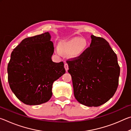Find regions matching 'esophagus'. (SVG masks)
I'll return each instance as SVG.
<instances>
[{
    "instance_id": "34e87169",
    "label": "esophagus",
    "mask_w": 131,
    "mask_h": 131,
    "mask_svg": "<svg viewBox=\"0 0 131 131\" xmlns=\"http://www.w3.org/2000/svg\"><path fill=\"white\" fill-rule=\"evenodd\" d=\"M64 67H65V70H66V72H68V70L69 69V67H68V63H66V62L65 63V65H64Z\"/></svg>"
}]
</instances>
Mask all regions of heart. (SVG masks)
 Instances as JSON below:
<instances>
[{"label":"heart","mask_w":131,"mask_h":131,"mask_svg":"<svg viewBox=\"0 0 131 131\" xmlns=\"http://www.w3.org/2000/svg\"><path fill=\"white\" fill-rule=\"evenodd\" d=\"M87 46L88 44L85 40L80 37H73L59 43L58 48H56L55 51L59 55H62V53L69 54L71 52L73 57H79L85 52Z\"/></svg>","instance_id":"1"}]
</instances>
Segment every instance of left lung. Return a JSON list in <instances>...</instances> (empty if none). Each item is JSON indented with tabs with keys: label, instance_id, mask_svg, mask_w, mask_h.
<instances>
[{
	"label": "left lung",
	"instance_id": "1",
	"mask_svg": "<svg viewBox=\"0 0 131 131\" xmlns=\"http://www.w3.org/2000/svg\"><path fill=\"white\" fill-rule=\"evenodd\" d=\"M91 37L90 47L66 62L75 98L82 105L97 107L113 96L118 87L120 68L108 42L94 35Z\"/></svg>",
	"mask_w": 131,
	"mask_h": 131
}]
</instances>
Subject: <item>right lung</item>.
I'll list each match as a JSON object with an SVG mask.
<instances>
[{
    "mask_svg": "<svg viewBox=\"0 0 131 131\" xmlns=\"http://www.w3.org/2000/svg\"><path fill=\"white\" fill-rule=\"evenodd\" d=\"M49 32L24 39L13 51L7 66L8 81L15 96L28 105L46 103L53 83L65 73L63 62H54Z\"/></svg>",
    "mask_w": 131,
    "mask_h": 131,
    "instance_id": "obj_1",
    "label": "right lung"
}]
</instances>
